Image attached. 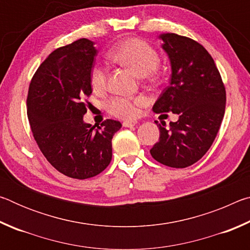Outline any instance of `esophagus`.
<instances>
[{
	"mask_svg": "<svg viewBox=\"0 0 250 250\" xmlns=\"http://www.w3.org/2000/svg\"><path fill=\"white\" fill-rule=\"evenodd\" d=\"M137 124H138L137 121H125L124 124H122V125H124L125 128H132V126H134Z\"/></svg>",
	"mask_w": 250,
	"mask_h": 250,
	"instance_id": "obj_1",
	"label": "esophagus"
}]
</instances>
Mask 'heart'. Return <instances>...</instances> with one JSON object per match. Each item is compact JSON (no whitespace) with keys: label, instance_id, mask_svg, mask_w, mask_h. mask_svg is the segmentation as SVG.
Wrapping results in <instances>:
<instances>
[{"label":"heart","instance_id":"heart-1","mask_svg":"<svg viewBox=\"0 0 250 250\" xmlns=\"http://www.w3.org/2000/svg\"><path fill=\"white\" fill-rule=\"evenodd\" d=\"M112 61L125 65L139 77L153 76L160 64V56L156 50L146 42L139 39H129L120 42L109 52ZM108 79L107 66L97 62L90 69V84L95 91L105 88ZM146 104V99L138 97H112L107 103L109 113L120 119H134L140 113V108Z\"/></svg>","mask_w":250,"mask_h":250}]
</instances>
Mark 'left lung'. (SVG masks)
<instances>
[{
  "mask_svg": "<svg viewBox=\"0 0 250 250\" xmlns=\"http://www.w3.org/2000/svg\"><path fill=\"white\" fill-rule=\"evenodd\" d=\"M160 39L172 75L153 111H172L179 120L170 122V129L156 122L160 139L150 153L164 166L183 168L201 160L213 145L225 113L226 90L214 59L200 43L174 33Z\"/></svg>",
  "mask_w": 250,
  "mask_h": 250,
  "instance_id": "left-lung-1",
  "label": "left lung"
}]
</instances>
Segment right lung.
<instances>
[{
	"label": "right lung",
	"mask_w": 250,
	"mask_h": 250,
	"mask_svg": "<svg viewBox=\"0 0 250 250\" xmlns=\"http://www.w3.org/2000/svg\"><path fill=\"white\" fill-rule=\"evenodd\" d=\"M96 55L94 42L87 39L55 49L28 88L27 117L34 139L46 160L71 179H89L109 166L112 137L121 128L111 119L97 129L83 122Z\"/></svg>",
	"instance_id": "add662e5"
}]
</instances>
